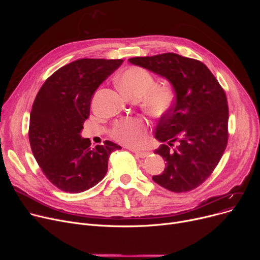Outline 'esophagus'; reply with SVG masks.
Here are the masks:
<instances>
[{"label": "esophagus", "mask_w": 260, "mask_h": 260, "mask_svg": "<svg viewBox=\"0 0 260 260\" xmlns=\"http://www.w3.org/2000/svg\"><path fill=\"white\" fill-rule=\"evenodd\" d=\"M131 151L137 155L139 158H145L148 156V152H142V151H138V149H132V148H131Z\"/></svg>", "instance_id": "obj_1"}]
</instances>
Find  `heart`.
<instances>
[{"instance_id": "1", "label": "heart", "mask_w": 260, "mask_h": 260, "mask_svg": "<svg viewBox=\"0 0 260 260\" xmlns=\"http://www.w3.org/2000/svg\"><path fill=\"white\" fill-rule=\"evenodd\" d=\"M123 93L134 98L142 97V104L148 113L160 117L167 114L174 102V90L168 84H155L153 75L144 68L133 66L123 72L117 79ZM146 123L142 118L135 117L117 122L113 137L126 145L137 146L144 140Z\"/></svg>"}]
</instances>
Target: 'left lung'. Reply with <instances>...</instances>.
<instances>
[{"instance_id":"1","label":"left lung","mask_w":260,"mask_h":260,"mask_svg":"<svg viewBox=\"0 0 260 260\" xmlns=\"http://www.w3.org/2000/svg\"><path fill=\"white\" fill-rule=\"evenodd\" d=\"M128 62L167 79L176 95L155 132L162 144L154 153L167 161V167L153 180L175 193L196 188L209 178L226 147L224 90L202 62L174 52L131 58Z\"/></svg>"}]
</instances>
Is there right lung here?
Wrapping results in <instances>:
<instances>
[{"mask_svg":"<svg viewBox=\"0 0 260 260\" xmlns=\"http://www.w3.org/2000/svg\"><path fill=\"white\" fill-rule=\"evenodd\" d=\"M123 60L80 59L53 73L40 88L29 119L32 154L47 179L67 193H81L99 183L108 158L121 146L105 141L91 147L82 138L92 95Z\"/></svg>","mask_w":260,"mask_h":260,"instance_id":"1","label":"right lung"}]
</instances>
